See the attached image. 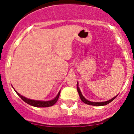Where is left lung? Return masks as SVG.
Here are the masks:
<instances>
[{
	"label": "left lung",
	"instance_id": "obj_1",
	"mask_svg": "<svg viewBox=\"0 0 134 134\" xmlns=\"http://www.w3.org/2000/svg\"><path fill=\"white\" fill-rule=\"evenodd\" d=\"M77 91H78V94H79V96L80 97V99L82 100V101L83 102H84L85 104H88V105H91V106H105V105H107L109 103H110L111 101H113V100L115 99V98L117 97V96L115 97H113V98H111V100H109L108 101H106V102H91V101H89L87 100H86V98L83 97V96L82 95V93H81L79 87H78V83H77Z\"/></svg>",
	"mask_w": 134,
	"mask_h": 134
}]
</instances>
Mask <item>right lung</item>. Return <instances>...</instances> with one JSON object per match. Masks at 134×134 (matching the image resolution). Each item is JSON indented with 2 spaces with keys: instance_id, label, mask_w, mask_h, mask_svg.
I'll return each instance as SVG.
<instances>
[{
  "instance_id": "obj_1",
  "label": "right lung",
  "mask_w": 134,
  "mask_h": 134,
  "mask_svg": "<svg viewBox=\"0 0 134 134\" xmlns=\"http://www.w3.org/2000/svg\"><path fill=\"white\" fill-rule=\"evenodd\" d=\"M15 92L17 93V94L21 97V99L23 101H25L26 103L28 104L31 105L32 106H35V107H39V108H46V107H50V106H52L53 105H54L57 102L58 100L59 97V94H60V91L58 93V95L56 96V98L52 100L49 101H40V100H31L29 98H26L25 97H23L22 95L18 93L17 91H15Z\"/></svg>"
}]
</instances>
